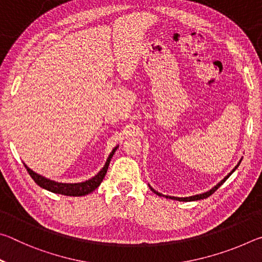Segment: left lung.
I'll return each mask as SVG.
<instances>
[{"label":"left lung","mask_w":262,"mask_h":262,"mask_svg":"<svg viewBox=\"0 0 262 262\" xmlns=\"http://www.w3.org/2000/svg\"><path fill=\"white\" fill-rule=\"evenodd\" d=\"M243 159V158H242ZM242 159H241V161H239V163L237 164V165L236 166H234V168H233V170L231 171V172H230V173L227 176V177H225V178L223 179V180H221L220 181V183L219 184H217L216 186H214V187H212L210 190H208V192H205V193H202V194H196V195H193V196H188V198H176V196H168V195H163V194H161V193H158V192H156V190H155V189H152L151 187H150V188H151V190H152V192L154 193H156L157 195H158V196H165L166 199H172V200H178V201H196V200H202V199H207L208 196H210V195L212 194V193H214L215 192V190H217V189H219L220 187H221V186L222 185H223L224 183H225V180H227L228 178H229V177L230 176H231L232 173H233V172L234 171H236V168L239 166V164H241V162H242Z\"/></svg>","instance_id":"8db88e82"}]
</instances>
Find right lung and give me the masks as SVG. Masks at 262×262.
<instances>
[{"label": "right lung", "instance_id": "obj_1", "mask_svg": "<svg viewBox=\"0 0 262 262\" xmlns=\"http://www.w3.org/2000/svg\"><path fill=\"white\" fill-rule=\"evenodd\" d=\"M117 149H118V147H115L112 150V152L110 154V156L107 158V161H106L104 167L101 168L98 173H97L95 177H92L91 179L83 181V183H77V184L57 183V181L47 179V178H45V177L35 173V172L31 170L30 167L26 166L25 164L24 165L26 167V170H28L29 174L31 176V178L35 181V184L40 186V187L50 190V192H52V193L67 195V196H83V195H86V194H90L91 192H94V190L100 185L101 181H103L106 172H107L111 158L113 157V155Z\"/></svg>", "mask_w": 262, "mask_h": 262}]
</instances>
